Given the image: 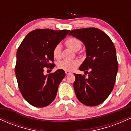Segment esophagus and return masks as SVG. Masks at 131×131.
Wrapping results in <instances>:
<instances>
[{"mask_svg": "<svg viewBox=\"0 0 131 131\" xmlns=\"http://www.w3.org/2000/svg\"><path fill=\"white\" fill-rule=\"evenodd\" d=\"M65 73H66V74H67V75H69V74H71V72L69 71H66Z\"/></svg>", "mask_w": 131, "mask_h": 131, "instance_id": "34e87169", "label": "esophagus"}]
</instances>
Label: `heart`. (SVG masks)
<instances>
[{"label":"heart","mask_w":131,"mask_h":131,"mask_svg":"<svg viewBox=\"0 0 131 131\" xmlns=\"http://www.w3.org/2000/svg\"><path fill=\"white\" fill-rule=\"evenodd\" d=\"M64 45L67 48L70 49L74 52H77L81 49L82 44L81 41L76 38H70L64 42ZM61 54V48L60 45L55 47L53 50V55L55 59L58 60L60 58ZM79 63L78 60H74L71 61L63 60L60 61L57 64L58 68L67 71H73L79 65Z\"/></svg>","instance_id":"b5f03b06"}]
</instances>
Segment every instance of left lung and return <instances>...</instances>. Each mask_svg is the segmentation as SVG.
I'll return each mask as SVG.
<instances>
[{
    "instance_id": "1",
    "label": "left lung",
    "mask_w": 131,
    "mask_h": 131,
    "mask_svg": "<svg viewBox=\"0 0 131 131\" xmlns=\"http://www.w3.org/2000/svg\"><path fill=\"white\" fill-rule=\"evenodd\" d=\"M68 35L82 41L86 52V58L79 70L88 76L74 74L73 87L76 97L87 106L101 104L115 85L118 69L115 46L108 36L97 28L74 29Z\"/></svg>"
}]
</instances>
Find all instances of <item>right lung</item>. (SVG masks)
I'll return each mask as SVG.
<instances>
[{
	"label": "right lung",
	"mask_w": 131,
	"mask_h": 131,
	"mask_svg": "<svg viewBox=\"0 0 131 131\" xmlns=\"http://www.w3.org/2000/svg\"><path fill=\"white\" fill-rule=\"evenodd\" d=\"M70 32L36 29L28 33L16 52L15 68L18 88L23 97L36 107L50 104L57 95L58 85L65 76L64 70L45 75L43 68L53 69V50Z\"/></svg>",
	"instance_id": "1"
}]
</instances>
